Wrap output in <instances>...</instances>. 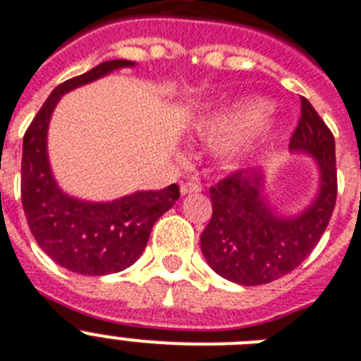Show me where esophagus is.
I'll use <instances>...</instances> for the list:
<instances>
[{"label": "esophagus", "instance_id": "esophagus-1", "mask_svg": "<svg viewBox=\"0 0 361 361\" xmlns=\"http://www.w3.org/2000/svg\"><path fill=\"white\" fill-rule=\"evenodd\" d=\"M201 190H202L201 183L195 180V178H190V180L180 184V193H183V195H188V193H197L201 192Z\"/></svg>", "mask_w": 361, "mask_h": 361}]
</instances>
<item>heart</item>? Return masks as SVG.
Returning <instances> with one entry per match:
<instances>
[{"instance_id":"b5f03b06","label":"heart","mask_w":361,"mask_h":361,"mask_svg":"<svg viewBox=\"0 0 361 361\" xmlns=\"http://www.w3.org/2000/svg\"><path fill=\"white\" fill-rule=\"evenodd\" d=\"M260 110L262 105L258 103H245L227 112H217L202 121L201 133L217 134L225 130L217 140V151L225 159H240L269 130V120L260 114Z\"/></svg>"}]
</instances>
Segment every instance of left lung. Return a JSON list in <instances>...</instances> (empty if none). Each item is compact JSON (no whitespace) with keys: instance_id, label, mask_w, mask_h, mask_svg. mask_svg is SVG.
Segmentation results:
<instances>
[{"instance_id":"1","label":"left lung","mask_w":361,"mask_h":361,"mask_svg":"<svg viewBox=\"0 0 361 361\" xmlns=\"http://www.w3.org/2000/svg\"><path fill=\"white\" fill-rule=\"evenodd\" d=\"M290 149L312 154L321 175L317 197L299 216H281L269 207L260 171L238 169L210 186L212 219L201 234V251L208 266L227 281L260 286L288 275L326 231L338 197L336 144L306 97H300V120Z\"/></svg>"}]
</instances>
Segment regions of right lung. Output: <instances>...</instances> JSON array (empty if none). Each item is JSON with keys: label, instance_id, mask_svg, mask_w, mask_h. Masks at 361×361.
Instances as JSON below:
<instances>
[{"label": "right lung", "instance_id": "1", "mask_svg": "<svg viewBox=\"0 0 361 361\" xmlns=\"http://www.w3.org/2000/svg\"><path fill=\"white\" fill-rule=\"evenodd\" d=\"M133 61H106L59 85L23 136L22 204L32 236L59 266L80 275H110L133 266L151 228L180 197L177 184L136 192L112 202L73 199L56 186L47 162V127L62 94L99 79Z\"/></svg>", "mask_w": 361, "mask_h": 361}]
</instances>
